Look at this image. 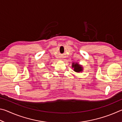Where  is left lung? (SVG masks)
<instances>
[{
    "instance_id": "8db88e82",
    "label": "left lung",
    "mask_w": 122,
    "mask_h": 122,
    "mask_svg": "<svg viewBox=\"0 0 122 122\" xmlns=\"http://www.w3.org/2000/svg\"><path fill=\"white\" fill-rule=\"evenodd\" d=\"M72 68H74V71L77 73H80L83 71V68L81 65L77 63H73L72 64Z\"/></svg>"
}]
</instances>
